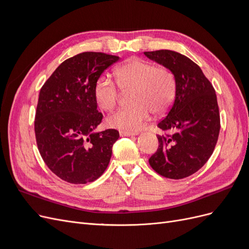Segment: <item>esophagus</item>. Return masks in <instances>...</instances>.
Wrapping results in <instances>:
<instances>
[{
	"mask_svg": "<svg viewBox=\"0 0 249 249\" xmlns=\"http://www.w3.org/2000/svg\"><path fill=\"white\" fill-rule=\"evenodd\" d=\"M119 135L123 137H127V136H136L138 135V132H131V131H119Z\"/></svg>",
	"mask_w": 249,
	"mask_h": 249,
	"instance_id": "34e87169",
	"label": "esophagus"
}]
</instances>
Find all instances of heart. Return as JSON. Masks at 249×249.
<instances>
[{
    "label": "heart",
    "instance_id": "obj_1",
    "mask_svg": "<svg viewBox=\"0 0 249 249\" xmlns=\"http://www.w3.org/2000/svg\"><path fill=\"white\" fill-rule=\"evenodd\" d=\"M114 74L120 89H130L132 105L118 109L107 118V124L123 131H136L150 115L166 112L175 100V74L165 66L140 58H132L117 66ZM95 102L101 109L110 111L118 101V89L107 74H102L93 87Z\"/></svg>",
    "mask_w": 249,
    "mask_h": 249
}]
</instances>
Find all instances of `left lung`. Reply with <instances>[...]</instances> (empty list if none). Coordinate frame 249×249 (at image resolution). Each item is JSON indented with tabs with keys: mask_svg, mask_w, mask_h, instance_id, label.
Instances as JSON below:
<instances>
[{
	"mask_svg": "<svg viewBox=\"0 0 249 249\" xmlns=\"http://www.w3.org/2000/svg\"><path fill=\"white\" fill-rule=\"evenodd\" d=\"M144 55L169 69L177 82L176 99L158 124L169 134L159 136L149 165L160 176L180 179L199 170L212 156L220 131L215 89L200 67L179 53L160 50Z\"/></svg>",
	"mask_w": 249,
	"mask_h": 249,
	"instance_id": "8db88e82",
	"label": "left lung"
}]
</instances>
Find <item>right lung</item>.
<instances>
[{
    "instance_id": "1",
    "label": "right lung",
    "mask_w": 249,
    "mask_h": 249,
    "mask_svg": "<svg viewBox=\"0 0 249 249\" xmlns=\"http://www.w3.org/2000/svg\"><path fill=\"white\" fill-rule=\"evenodd\" d=\"M119 57L85 52L60 64L40 89L34 130L47 166L61 179L87 184L108 167L118 131L96 132L103 119L95 81Z\"/></svg>"
}]
</instances>
